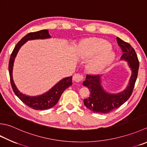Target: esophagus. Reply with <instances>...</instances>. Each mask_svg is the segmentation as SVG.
Here are the masks:
<instances>
[{
  "mask_svg": "<svg viewBox=\"0 0 147 147\" xmlns=\"http://www.w3.org/2000/svg\"><path fill=\"white\" fill-rule=\"evenodd\" d=\"M83 78H83V74L80 73L75 74L73 77V80L76 82H82L83 80Z\"/></svg>",
  "mask_w": 147,
  "mask_h": 147,
  "instance_id": "esophagus-1",
  "label": "esophagus"
}]
</instances>
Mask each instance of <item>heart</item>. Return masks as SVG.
Listing matches in <instances>:
<instances>
[{"mask_svg": "<svg viewBox=\"0 0 147 147\" xmlns=\"http://www.w3.org/2000/svg\"><path fill=\"white\" fill-rule=\"evenodd\" d=\"M110 45L105 40L93 39L83 45V55L85 58L95 56L89 63L88 67L94 73L102 71L113 58V55L109 50Z\"/></svg>", "mask_w": 147, "mask_h": 147, "instance_id": "1", "label": "heart"}]
</instances>
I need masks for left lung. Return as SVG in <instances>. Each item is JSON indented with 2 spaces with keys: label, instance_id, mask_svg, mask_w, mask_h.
I'll return each instance as SVG.
<instances>
[{
  "label": "left lung",
  "instance_id": "8db88e82",
  "mask_svg": "<svg viewBox=\"0 0 147 147\" xmlns=\"http://www.w3.org/2000/svg\"><path fill=\"white\" fill-rule=\"evenodd\" d=\"M118 45L123 52L122 60L128 62L132 70V75L127 88L117 94H109L100 84V76L98 74H87L83 85L90 91L89 97L84 99V105L88 110L97 113H108L119 108L125 102L133 93L139 69V60L134 49L128 42L117 37Z\"/></svg>",
  "mask_w": 147,
  "mask_h": 147
}]
</instances>
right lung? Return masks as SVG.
<instances>
[{"label":"right lung","instance_id":"obj_1","mask_svg":"<svg viewBox=\"0 0 147 147\" xmlns=\"http://www.w3.org/2000/svg\"><path fill=\"white\" fill-rule=\"evenodd\" d=\"M51 36L48 33V30H41L35 32H30L25 36L20 41L17 43L14 47L13 52L11 53L9 62V73L10 76V82L13 90L16 96L28 106V107L36 110H47L52 108L58 102L59 100L66 88L72 85V76L65 78L60 80L57 84L51 88L50 90L41 96L30 97L22 94L18 90L13 80V67L14 58L16 56L20 47L28 40L37 39H47Z\"/></svg>","mask_w":147,"mask_h":147}]
</instances>
